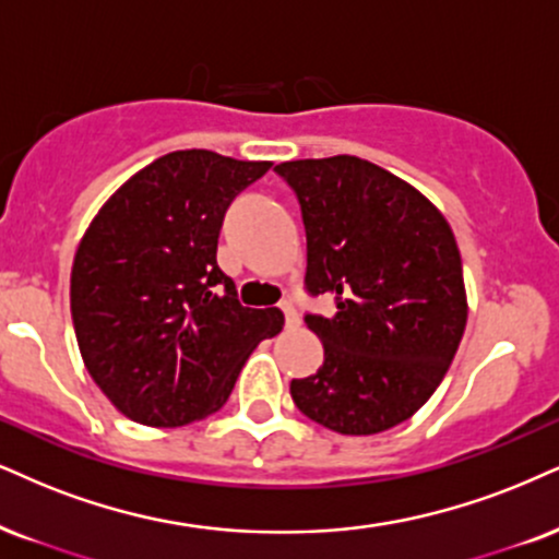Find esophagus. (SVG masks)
I'll return each instance as SVG.
<instances>
[{"label": "esophagus", "instance_id": "obj_1", "mask_svg": "<svg viewBox=\"0 0 559 559\" xmlns=\"http://www.w3.org/2000/svg\"><path fill=\"white\" fill-rule=\"evenodd\" d=\"M282 313H285V323H287V329H295V326H300V316H298V308L293 306V302H282Z\"/></svg>", "mask_w": 559, "mask_h": 559}]
</instances>
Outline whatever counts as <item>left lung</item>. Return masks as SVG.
<instances>
[{"mask_svg": "<svg viewBox=\"0 0 559 559\" xmlns=\"http://www.w3.org/2000/svg\"><path fill=\"white\" fill-rule=\"evenodd\" d=\"M300 199L306 285L336 298L308 316L323 365L290 383L293 402L340 436H376L438 389L464 336V269L451 225L423 191L355 155L280 163Z\"/></svg>", "mask_w": 559, "mask_h": 559, "instance_id": "1", "label": "left lung"}]
</instances>
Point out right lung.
<instances>
[{
	"instance_id": "add662e5",
	"label": "right lung",
	"mask_w": 559,
	"mask_h": 559,
	"mask_svg": "<svg viewBox=\"0 0 559 559\" xmlns=\"http://www.w3.org/2000/svg\"><path fill=\"white\" fill-rule=\"evenodd\" d=\"M272 168L176 150L129 176L90 219L69 306L87 373L123 417L181 427L215 415L280 308H246L217 266L230 199Z\"/></svg>"
}]
</instances>
